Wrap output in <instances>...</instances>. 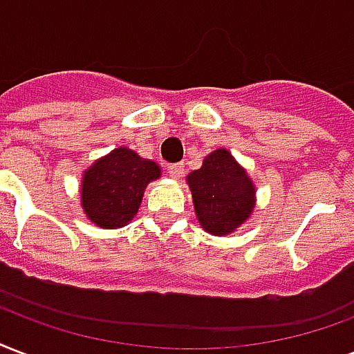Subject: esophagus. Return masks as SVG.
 <instances>
[{
    "label": "esophagus",
    "instance_id": "esophagus-1",
    "mask_svg": "<svg viewBox=\"0 0 354 354\" xmlns=\"http://www.w3.org/2000/svg\"><path fill=\"white\" fill-rule=\"evenodd\" d=\"M167 169H169V174H171L172 178H176V180H180V178L183 176V163H172V165H169Z\"/></svg>",
    "mask_w": 354,
    "mask_h": 354
}]
</instances>
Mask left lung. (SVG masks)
Returning a JSON list of instances; mask_svg holds the SVG:
<instances>
[{
  "instance_id": "8db88e82",
  "label": "left lung",
  "mask_w": 354,
  "mask_h": 354,
  "mask_svg": "<svg viewBox=\"0 0 354 354\" xmlns=\"http://www.w3.org/2000/svg\"><path fill=\"white\" fill-rule=\"evenodd\" d=\"M198 223L213 236H226L249 219L256 204L254 183L225 148L213 150L187 176Z\"/></svg>"
}]
</instances>
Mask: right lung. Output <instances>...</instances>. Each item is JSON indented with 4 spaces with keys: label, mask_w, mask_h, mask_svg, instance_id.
Instances as JSON below:
<instances>
[{
    "label": "right lung",
    "mask_w": 354,
    "mask_h": 354,
    "mask_svg": "<svg viewBox=\"0 0 354 354\" xmlns=\"http://www.w3.org/2000/svg\"><path fill=\"white\" fill-rule=\"evenodd\" d=\"M159 176L158 163L126 147L115 148L83 174V212L100 228H122L139 212L148 183Z\"/></svg>",
    "instance_id": "obj_1"
}]
</instances>
